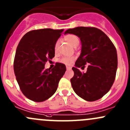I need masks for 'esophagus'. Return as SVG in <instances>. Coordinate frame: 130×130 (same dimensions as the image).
Masks as SVG:
<instances>
[{
  "label": "esophagus",
  "mask_w": 130,
  "mask_h": 130,
  "mask_svg": "<svg viewBox=\"0 0 130 130\" xmlns=\"http://www.w3.org/2000/svg\"><path fill=\"white\" fill-rule=\"evenodd\" d=\"M66 68H67V70H71V69H72V68L70 67H69V66H67Z\"/></svg>",
  "instance_id": "1"
}]
</instances>
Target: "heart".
Here are the masks:
<instances>
[{"instance_id":"obj_1","label":"heart","mask_w":130,"mask_h":130,"mask_svg":"<svg viewBox=\"0 0 130 130\" xmlns=\"http://www.w3.org/2000/svg\"><path fill=\"white\" fill-rule=\"evenodd\" d=\"M65 40L67 42H69L72 46H73V47L75 46L76 45H78L79 44V40H78V38L76 36L73 35H69L67 36H65ZM58 45H59V42L57 41L56 42L55 44L54 49L55 51L57 52L58 49ZM72 60V57H63L62 58H61L60 60V62L63 63L67 64V65H69V64L71 63Z\"/></svg>"}]
</instances>
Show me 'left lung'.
<instances>
[{
  "mask_svg": "<svg viewBox=\"0 0 130 130\" xmlns=\"http://www.w3.org/2000/svg\"><path fill=\"white\" fill-rule=\"evenodd\" d=\"M65 34H73L80 38L81 53L72 68L74 75L72 87L79 97L94 101L107 94L112 87L118 67L117 52L108 36L96 27H77ZM88 65L87 72L78 69Z\"/></svg>",
  "mask_w": 130,
  "mask_h": 130,
  "instance_id": "obj_1",
  "label": "left lung"
}]
</instances>
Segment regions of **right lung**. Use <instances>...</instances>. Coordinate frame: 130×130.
<instances>
[{"label": "right lung", "mask_w": 130, "mask_h": 130, "mask_svg": "<svg viewBox=\"0 0 130 130\" xmlns=\"http://www.w3.org/2000/svg\"><path fill=\"white\" fill-rule=\"evenodd\" d=\"M63 29L50 28L32 30L22 38L17 47L14 70L23 94L31 101L43 102L57 89L66 67L57 63L53 69H44L55 57V44Z\"/></svg>", "instance_id": "add662e5"}]
</instances>
